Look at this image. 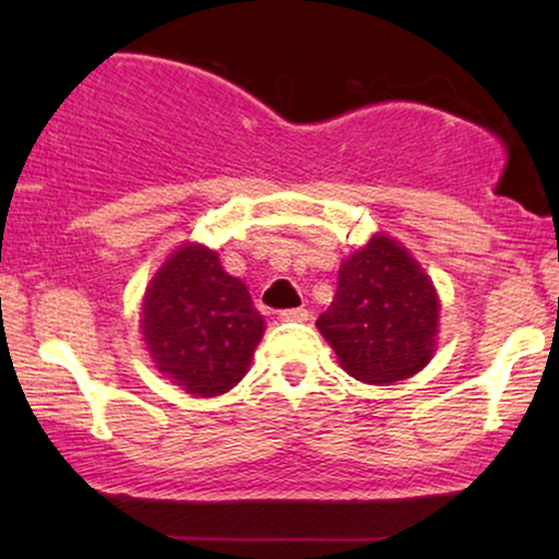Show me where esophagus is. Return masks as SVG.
<instances>
[{
  "label": "esophagus",
  "mask_w": 559,
  "mask_h": 559,
  "mask_svg": "<svg viewBox=\"0 0 559 559\" xmlns=\"http://www.w3.org/2000/svg\"><path fill=\"white\" fill-rule=\"evenodd\" d=\"M282 320H287V323H305V320L310 318V312L305 308H287L280 312Z\"/></svg>",
  "instance_id": "34e87169"
}]
</instances>
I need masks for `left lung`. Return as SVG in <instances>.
I'll return each instance as SVG.
<instances>
[{
	"mask_svg": "<svg viewBox=\"0 0 559 559\" xmlns=\"http://www.w3.org/2000/svg\"><path fill=\"white\" fill-rule=\"evenodd\" d=\"M438 320L432 280L400 241L377 234L341 264L338 289L316 325L346 373L394 384L430 361Z\"/></svg>",
	"mask_w": 559,
	"mask_h": 559,
	"instance_id": "obj_1",
	"label": "left lung"
}]
</instances>
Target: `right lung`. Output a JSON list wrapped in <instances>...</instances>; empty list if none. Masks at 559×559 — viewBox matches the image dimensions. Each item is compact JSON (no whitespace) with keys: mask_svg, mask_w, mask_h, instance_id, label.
Wrapping results in <instances>:
<instances>
[{"mask_svg":"<svg viewBox=\"0 0 559 559\" xmlns=\"http://www.w3.org/2000/svg\"><path fill=\"white\" fill-rule=\"evenodd\" d=\"M142 335L157 371L193 396H218L249 371L264 318L216 251L182 243L150 282Z\"/></svg>","mask_w":559,"mask_h":559,"instance_id":"right-lung-1","label":"right lung"}]
</instances>
